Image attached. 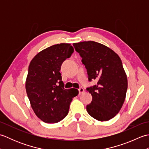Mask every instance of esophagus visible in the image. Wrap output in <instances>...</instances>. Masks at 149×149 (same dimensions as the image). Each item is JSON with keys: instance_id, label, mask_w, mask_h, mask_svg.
<instances>
[{"instance_id": "esophagus-1", "label": "esophagus", "mask_w": 149, "mask_h": 149, "mask_svg": "<svg viewBox=\"0 0 149 149\" xmlns=\"http://www.w3.org/2000/svg\"><path fill=\"white\" fill-rule=\"evenodd\" d=\"M78 91H79V95H81V94H83L84 93V90L83 88H79L78 89Z\"/></svg>"}]
</instances>
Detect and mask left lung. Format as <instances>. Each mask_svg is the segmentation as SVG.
I'll list each match as a JSON object with an SVG mask.
<instances>
[{
    "label": "left lung",
    "mask_w": 149,
    "mask_h": 149,
    "mask_svg": "<svg viewBox=\"0 0 149 149\" xmlns=\"http://www.w3.org/2000/svg\"><path fill=\"white\" fill-rule=\"evenodd\" d=\"M87 70L88 81L97 83L86 90L92 101L87 112L99 121H107L118 113L127 90V75L120 57L108 47L92 41L73 44Z\"/></svg>",
    "instance_id": "8db88e82"
}]
</instances>
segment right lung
<instances>
[{
	"label": "right lung",
	"instance_id": "add662e5",
	"mask_svg": "<svg viewBox=\"0 0 149 149\" xmlns=\"http://www.w3.org/2000/svg\"><path fill=\"white\" fill-rule=\"evenodd\" d=\"M74 51L70 44H57L39 52L30 63L26 92L34 112L44 122L62 120L68 115L72 98L78 95L75 88L65 89L59 72Z\"/></svg>",
	"mask_w": 149,
	"mask_h": 149
}]
</instances>
